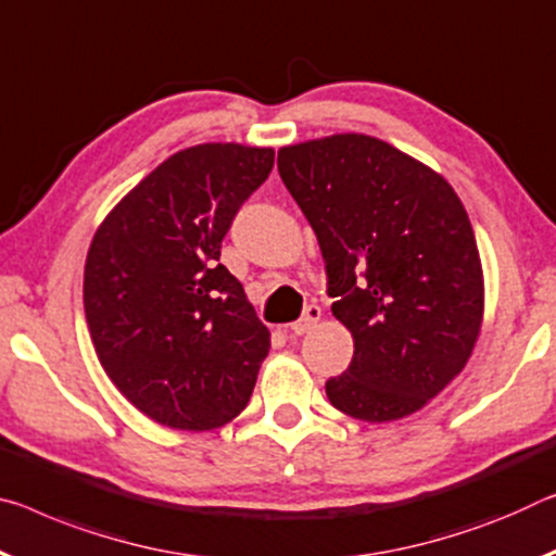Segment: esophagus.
Here are the masks:
<instances>
[{
  "label": "esophagus",
  "mask_w": 556,
  "mask_h": 556,
  "mask_svg": "<svg viewBox=\"0 0 556 556\" xmlns=\"http://www.w3.org/2000/svg\"><path fill=\"white\" fill-rule=\"evenodd\" d=\"M319 319H321V309L319 306H306L304 309V314H302V319L299 321H294L292 326H289V331L292 333H296V337H302V333H306V331H312L316 324H319Z\"/></svg>",
  "instance_id": "1"
}]
</instances>
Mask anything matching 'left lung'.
<instances>
[{"instance_id": "obj_1", "label": "left lung", "mask_w": 556, "mask_h": 556, "mask_svg": "<svg viewBox=\"0 0 556 556\" xmlns=\"http://www.w3.org/2000/svg\"><path fill=\"white\" fill-rule=\"evenodd\" d=\"M277 167L319 240L331 314L354 358L326 381L351 418L420 410L478 343L484 277L470 217L443 175L386 140L337 134L279 148Z\"/></svg>"}]
</instances>
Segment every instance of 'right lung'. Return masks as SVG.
<instances>
[{
	"label": "right lung",
	"mask_w": 556,
	"mask_h": 556,
	"mask_svg": "<svg viewBox=\"0 0 556 556\" xmlns=\"http://www.w3.org/2000/svg\"><path fill=\"white\" fill-rule=\"evenodd\" d=\"M271 165V148H185L103 217L88 247L84 309L96 356L161 426L215 430L250 403L269 329L219 264V244Z\"/></svg>",
	"instance_id": "1"
}]
</instances>
